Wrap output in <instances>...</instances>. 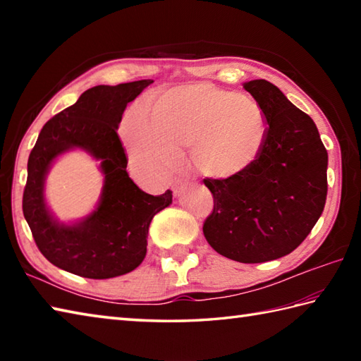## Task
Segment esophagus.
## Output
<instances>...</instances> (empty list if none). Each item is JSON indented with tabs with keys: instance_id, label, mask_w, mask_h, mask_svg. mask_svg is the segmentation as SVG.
<instances>
[{
	"instance_id": "obj_1",
	"label": "esophagus",
	"mask_w": 361,
	"mask_h": 361,
	"mask_svg": "<svg viewBox=\"0 0 361 361\" xmlns=\"http://www.w3.org/2000/svg\"><path fill=\"white\" fill-rule=\"evenodd\" d=\"M185 189H186V183H183V181H176L175 185H173V188H172L175 195H180Z\"/></svg>"
}]
</instances>
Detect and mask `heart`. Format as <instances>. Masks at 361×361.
Here are the masks:
<instances>
[{
  "instance_id": "obj_1",
  "label": "heart",
  "mask_w": 361,
  "mask_h": 361,
  "mask_svg": "<svg viewBox=\"0 0 361 361\" xmlns=\"http://www.w3.org/2000/svg\"><path fill=\"white\" fill-rule=\"evenodd\" d=\"M121 135L130 161L140 169L164 173L176 153L190 147L202 173L233 178L259 159L268 122L255 99L211 83H190L164 91L149 106H132Z\"/></svg>"
}]
</instances>
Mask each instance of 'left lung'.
<instances>
[{"mask_svg": "<svg viewBox=\"0 0 361 361\" xmlns=\"http://www.w3.org/2000/svg\"><path fill=\"white\" fill-rule=\"evenodd\" d=\"M262 106L268 136L248 171L225 180L206 178L214 209L203 234L219 255L260 264L290 255L323 214L327 150L315 122L264 79L243 83Z\"/></svg>", "mask_w": 361, "mask_h": 361, "instance_id": "left-lung-1", "label": "left lung"}]
</instances>
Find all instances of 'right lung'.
<instances>
[{"instance_id":"add662e5","label":"right lung","mask_w":361,"mask_h":361,"mask_svg":"<svg viewBox=\"0 0 361 361\" xmlns=\"http://www.w3.org/2000/svg\"><path fill=\"white\" fill-rule=\"evenodd\" d=\"M153 80L97 85L43 126L27 161L23 214L42 255L59 268L90 279H110L133 271L147 252L155 214L172 203V190L145 194L127 173L118 127L127 104ZM79 148L102 163L104 186L97 209L73 224L59 222L44 197L53 161Z\"/></svg>"}]
</instances>
